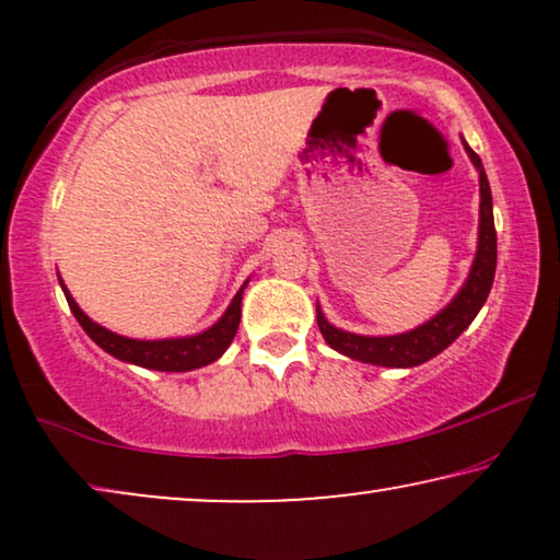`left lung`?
Here are the masks:
<instances>
[{
  "instance_id": "8db88e82",
  "label": "left lung",
  "mask_w": 560,
  "mask_h": 560,
  "mask_svg": "<svg viewBox=\"0 0 560 560\" xmlns=\"http://www.w3.org/2000/svg\"><path fill=\"white\" fill-rule=\"evenodd\" d=\"M466 155H469L471 165L479 173V236H477V255L466 275L464 285L458 288V293L451 298L446 308H441L431 320L420 324L405 334L395 336H362L343 331L328 324L324 311L316 303V318L318 328L324 334L326 343L339 354L357 359L364 364H377V366H393V370H410L441 354L443 349L451 347L458 336H462L481 305L487 303L489 290L494 282L497 270V232H494V213H492V190H489V180L485 173V165L477 152L464 142Z\"/></svg>"
}]
</instances>
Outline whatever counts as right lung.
<instances>
[{
	"label": "right lung",
	"instance_id": "add662e5",
	"mask_svg": "<svg viewBox=\"0 0 560 560\" xmlns=\"http://www.w3.org/2000/svg\"><path fill=\"white\" fill-rule=\"evenodd\" d=\"M247 282L236 290L232 303H229L224 316H221L217 324L209 326L201 334L175 336V339H129V336L114 334L102 324H96V320H91L86 313L79 308V303H75L73 295L68 293L63 280H60V288H63V295L68 305H71L75 320H79L83 331L91 336V341H96L106 354L119 359V362L144 366V370L190 372L198 370V366L217 362V359L229 349V343L234 341L242 318V293L244 288H247Z\"/></svg>",
	"mask_w": 560,
	"mask_h": 560
}]
</instances>
